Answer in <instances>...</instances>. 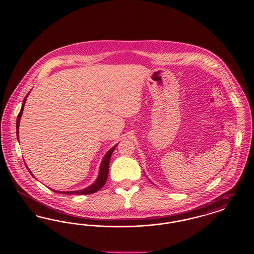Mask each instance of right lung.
<instances>
[{
    "label": "right lung",
    "mask_w": 254,
    "mask_h": 254,
    "mask_svg": "<svg viewBox=\"0 0 254 254\" xmlns=\"http://www.w3.org/2000/svg\"><path fill=\"white\" fill-rule=\"evenodd\" d=\"M28 95V93L26 94V96L24 97V103H23V106H22V109L20 110L19 114H18V117H17V123H16V133H17V138L19 139V124H20V120H21V116H22V113H23V110H24V103H25V100H26V97ZM117 146V145H114L112 148H110L109 151L107 152V154L105 155V157L102 161V164H101V167H100V171H99V175H98V178H97L96 181L91 185L90 187L84 189L82 190H77V191H57V190H53L55 192H58L61 194H77V195H86V194H91L96 192L98 190H100L104 185L106 184L107 179H108V175H109V162H110V158H111V154L112 152L114 151L115 147ZM27 168V167H26ZM28 169V168H27ZM29 170V169H28ZM33 176V175H32Z\"/></svg>",
    "instance_id": "add662e5"
}]
</instances>
